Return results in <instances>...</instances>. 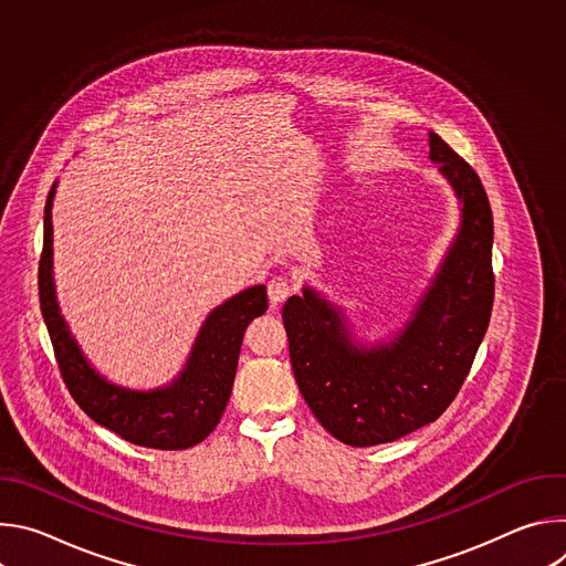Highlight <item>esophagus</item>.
<instances>
[{
	"instance_id": "34e87169",
	"label": "esophagus",
	"mask_w": 566,
	"mask_h": 566,
	"mask_svg": "<svg viewBox=\"0 0 566 566\" xmlns=\"http://www.w3.org/2000/svg\"><path fill=\"white\" fill-rule=\"evenodd\" d=\"M293 293H295V284H293L289 277L277 275V277H273V280L269 282V300H271L273 306L282 304V302L289 300V295H293Z\"/></svg>"
}]
</instances>
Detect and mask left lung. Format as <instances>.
I'll list each match as a JSON object with an SVG mask.
<instances>
[{
	"label": "left lung",
	"instance_id": "obj_1",
	"mask_svg": "<svg viewBox=\"0 0 566 566\" xmlns=\"http://www.w3.org/2000/svg\"><path fill=\"white\" fill-rule=\"evenodd\" d=\"M430 158L463 201V223L415 317L391 345L356 349L340 315L311 289L282 308L295 382L329 434L356 448L437 421L486 336L493 300V210L479 175L430 132Z\"/></svg>",
	"mask_w": 566,
	"mask_h": 566
}]
</instances>
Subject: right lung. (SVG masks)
<instances>
[{"label":"right lung","mask_w":566,"mask_h":566,"mask_svg":"<svg viewBox=\"0 0 566 566\" xmlns=\"http://www.w3.org/2000/svg\"><path fill=\"white\" fill-rule=\"evenodd\" d=\"M51 206H44V244L38 266L40 308L60 376L85 415L125 441L154 450H186L201 443L219 423L230 398L247 327L266 313V286L234 295L210 313L186 371L172 387L129 391L105 382L80 354L55 304L51 280Z\"/></svg>","instance_id":"add662e5"}]
</instances>
